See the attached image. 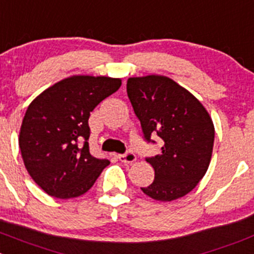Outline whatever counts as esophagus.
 I'll use <instances>...</instances> for the list:
<instances>
[{
    "instance_id": "34e87169",
    "label": "esophagus",
    "mask_w": 254,
    "mask_h": 254,
    "mask_svg": "<svg viewBox=\"0 0 254 254\" xmlns=\"http://www.w3.org/2000/svg\"><path fill=\"white\" fill-rule=\"evenodd\" d=\"M118 159L122 163H127V164H130V163L136 160V155H135L131 150H129L124 154H119V155H118Z\"/></svg>"
}]
</instances>
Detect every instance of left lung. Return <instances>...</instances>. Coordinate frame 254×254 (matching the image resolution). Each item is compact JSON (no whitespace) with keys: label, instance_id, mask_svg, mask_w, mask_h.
Here are the masks:
<instances>
[{"label":"left lung","instance_id":"obj_1","mask_svg":"<svg viewBox=\"0 0 254 254\" xmlns=\"http://www.w3.org/2000/svg\"><path fill=\"white\" fill-rule=\"evenodd\" d=\"M127 98L139 119L146 143L158 135L164 145L148 156L154 182L141 190L160 202H172L193 190L212 158L214 125L200 101L167 76L130 77Z\"/></svg>","mask_w":254,"mask_h":254}]
</instances>
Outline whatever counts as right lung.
Instances as JSON below:
<instances>
[{"label":"right lung","instance_id":"add662e5","mask_svg":"<svg viewBox=\"0 0 254 254\" xmlns=\"http://www.w3.org/2000/svg\"><path fill=\"white\" fill-rule=\"evenodd\" d=\"M120 79L71 76L40 94L26 110L20 130L21 155L28 174L49 195L86 193L108 159L90 154V113L119 89Z\"/></svg>","mask_w":254,"mask_h":254}]
</instances>
